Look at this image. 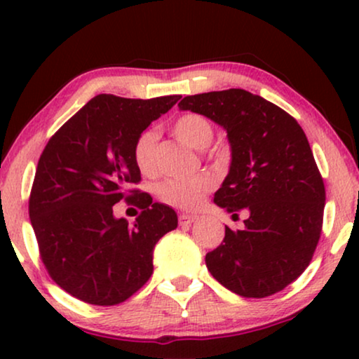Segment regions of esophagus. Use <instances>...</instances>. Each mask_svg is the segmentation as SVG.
Instances as JSON below:
<instances>
[{"mask_svg":"<svg viewBox=\"0 0 359 359\" xmlns=\"http://www.w3.org/2000/svg\"><path fill=\"white\" fill-rule=\"evenodd\" d=\"M198 220V215L193 214H180V225H191Z\"/></svg>","mask_w":359,"mask_h":359,"instance_id":"obj_1","label":"esophagus"}]
</instances>
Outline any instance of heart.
Wrapping results in <instances>:
<instances>
[{"label":"heart","instance_id":"obj_1","mask_svg":"<svg viewBox=\"0 0 359 359\" xmlns=\"http://www.w3.org/2000/svg\"><path fill=\"white\" fill-rule=\"evenodd\" d=\"M173 134L194 150H205L212 144L215 130L208 117L188 112L176 119ZM156 134L145 130L134 144V161L140 173L154 175L156 171ZM214 188V181L208 175H196L189 178H171L158 186V196L163 203L180 209H194L203 203L205 194Z\"/></svg>","mask_w":359,"mask_h":359}]
</instances>
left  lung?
I'll use <instances>...</instances> for the list:
<instances>
[{"label": "left lung", "mask_w": 359, "mask_h": 359, "mask_svg": "<svg viewBox=\"0 0 359 359\" xmlns=\"http://www.w3.org/2000/svg\"><path fill=\"white\" fill-rule=\"evenodd\" d=\"M178 106L227 130L232 163L214 203L233 215L248 212L243 230L225 227L224 242L205 255L208 269L242 297L283 291L311 263L325 208V186L302 127L240 88L186 96Z\"/></svg>", "instance_id": "obj_1"}]
</instances>
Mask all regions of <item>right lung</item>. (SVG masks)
<instances>
[{"instance_id":"obj_1","label":"right lung","mask_w":359,"mask_h":359,"mask_svg":"<svg viewBox=\"0 0 359 359\" xmlns=\"http://www.w3.org/2000/svg\"><path fill=\"white\" fill-rule=\"evenodd\" d=\"M180 95L127 100L97 95L50 137L39 158L29 217L42 263L63 291L86 304L116 306L154 273V248L178 215L140 183L134 144ZM124 198L142 212L130 226L111 205Z\"/></svg>"}]
</instances>
